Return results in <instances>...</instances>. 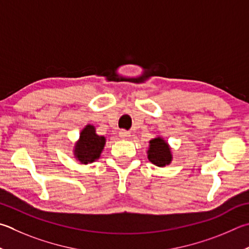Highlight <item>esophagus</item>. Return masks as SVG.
<instances>
[{"label": "esophagus", "instance_id": "obj_1", "mask_svg": "<svg viewBox=\"0 0 249 249\" xmlns=\"http://www.w3.org/2000/svg\"><path fill=\"white\" fill-rule=\"evenodd\" d=\"M119 135H120V137L122 139H128L130 137V132H127V130L122 129V130H120Z\"/></svg>", "mask_w": 249, "mask_h": 249}]
</instances>
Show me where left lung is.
Masks as SVG:
<instances>
[{
  "mask_svg": "<svg viewBox=\"0 0 249 249\" xmlns=\"http://www.w3.org/2000/svg\"><path fill=\"white\" fill-rule=\"evenodd\" d=\"M147 157L152 164L159 168H164L173 160L171 146L162 136H157L149 142Z\"/></svg>",
  "mask_w": 249,
  "mask_h": 249,
  "instance_id": "obj_1",
  "label": "left lung"
}]
</instances>
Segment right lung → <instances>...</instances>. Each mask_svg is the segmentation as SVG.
<instances>
[{
  "mask_svg": "<svg viewBox=\"0 0 249 249\" xmlns=\"http://www.w3.org/2000/svg\"><path fill=\"white\" fill-rule=\"evenodd\" d=\"M106 142V137L99 136L96 133V127L91 124H87L81 129L79 138L75 142L73 149L75 159L80 164L92 163L101 157Z\"/></svg>",
  "mask_w": 249,
  "mask_h": 249,
  "instance_id": "right-lung-1",
  "label": "right lung"
}]
</instances>
